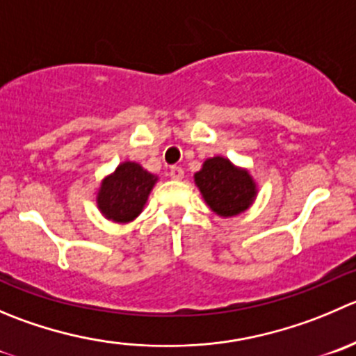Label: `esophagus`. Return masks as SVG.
I'll use <instances>...</instances> for the list:
<instances>
[{
  "instance_id": "esophagus-1",
  "label": "esophagus",
  "mask_w": 356,
  "mask_h": 356,
  "mask_svg": "<svg viewBox=\"0 0 356 356\" xmlns=\"http://www.w3.org/2000/svg\"><path fill=\"white\" fill-rule=\"evenodd\" d=\"M170 177L174 179V181H181V179L184 177V170H182L181 167H170Z\"/></svg>"
}]
</instances>
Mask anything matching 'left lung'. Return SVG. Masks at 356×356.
Listing matches in <instances>:
<instances>
[{"label":"left lung","instance_id":"1","mask_svg":"<svg viewBox=\"0 0 356 356\" xmlns=\"http://www.w3.org/2000/svg\"><path fill=\"white\" fill-rule=\"evenodd\" d=\"M195 182L207 205L220 217H233L245 212L257 195V186L248 170L234 167L227 158L205 160Z\"/></svg>","mask_w":356,"mask_h":356}]
</instances>
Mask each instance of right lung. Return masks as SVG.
Wrapping results in <instances>:
<instances>
[{
	"label": "right lung",
	"instance_id": "right-lung-1",
	"mask_svg": "<svg viewBox=\"0 0 356 356\" xmlns=\"http://www.w3.org/2000/svg\"><path fill=\"white\" fill-rule=\"evenodd\" d=\"M156 181V175L136 161H123L111 175L102 179L97 193L99 210L113 222H130L143 212Z\"/></svg>",
	"mask_w": 356,
	"mask_h": 356
}]
</instances>
